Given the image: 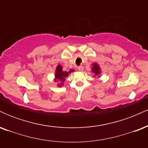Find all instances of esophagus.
I'll return each instance as SVG.
<instances>
[{"mask_svg":"<svg viewBox=\"0 0 148 148\" xmlns=\"http://www.w3.org/2000/svg\"><path fill=\"white\" fill-rule=\"evenodd\" d=\"M78 69H79V70L80 71V72H82L83 70H84V67H83V66H79V67H78Z\"/></svg>","mask_w":148,"mask_h":148,"instance_id":"obj_1","label":"esophagus"}]
</instances>
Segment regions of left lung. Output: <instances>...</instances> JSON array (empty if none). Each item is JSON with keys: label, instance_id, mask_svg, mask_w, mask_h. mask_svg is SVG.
Returning a JSON list of instances; mask_svg holds the SVG:
<instances>
[{"label": "left lung", "instance_id": "left-lung-1", "mask_svg": "<svg viewBox=\"0 0 148 148\" xmlns=\"http://www.w3.org/2000/svg\"><path fill=\"white\" fill-rule=\"evenodd\" d=\"M91 72L94 74L93 76H94L95 78H100L101 74V69L99 64H98L97 62H93V63L92 64Z\"/></svg>", "mask_w": 148, "mask_h": 148}]
</instances>
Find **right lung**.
I'll list each match as a JSON object with an SVG mask.
<instances>
[{
  "label": "right lung",
  "mask_w": 148,
  "mask_h": 148,
  "mask_svg": "<svg viewBox=\"0 0 148 148\" xmlns=\"http://www.w3.org/2000/svg\"><path fill=\"white\" fill-rule=\"evenodd\" d=\"M74 69H70L69 72L62 70V66L61 64H58L56 66V69L55 71V74H54V81L57 82V86L59 88H61L63 86L64 82L65 81L66 78L71 73L74 72Z\"/></svg>",
  "instance_id": "1"
}]
</instances>
